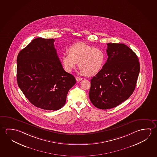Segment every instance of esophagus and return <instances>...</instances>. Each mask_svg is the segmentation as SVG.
Instances as JSON below:
<instances>
[{
	"mask_svg": "<svg viewBox=\"0 0 157 157\" xmlns=\"http://www.w3.org/2000/svg\"><path fill=\"white\" fill-rule=\"evenodd\" d=\"M75 79H76V80H77V82H79L82 79V78L78 77H75Z\"/></svg>",
	"mask_w": 157,
	"mask_h": 157,
	"instance_id": "esophagus-1",
	"label": "esophagus"
}]
</instances>
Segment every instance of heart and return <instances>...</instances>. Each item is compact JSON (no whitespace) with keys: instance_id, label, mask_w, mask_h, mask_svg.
<instances>
[{"instance_id":"heart-1","label":"heart","mask_w":157,"mask_h":157,"mask_svg":"<svg viewBox=\"0 0 157 157\" xmlns=\"http://www.w3.org/2000/svg\"><path fill=\"white\" fill-rule=\"evenodd\" d=\"M67 52L61 56L62 63L66 72H71L78 62L80 71L86 76L95 75L103 69L106 56L101 49L79 42L69 46Z\"/></svg>"}]
</instances>
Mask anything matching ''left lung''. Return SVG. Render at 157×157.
Wrapping results in <instances>:
<instances>
[{
	"instance_id": "left-lung-1",
	"label": "left lung",
	"mask_w": 157,
	"mask_h": 157,
	"mask_svg": "<svg viewBox=\"0 0 157 157\" xmlns=\"http://www.w3.org/2000/svg\"><path fill=\"white\" fill-rule=\"evenodd\" d=\"M103 69L91 80L89 98L96 107L114 108L128 99L136 87L140 66L138 57L121 43H108Z\"/></svg>"
}]
</instances>
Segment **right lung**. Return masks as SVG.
Segmentation results:
<instances>
[{
	"instance_id": "1",
	"label": "right lung",
	"mask_w": 157,
	"mask_h": 157,
	"mask_svg": "<svg viewBox=\"0 0 157 157\" xmlns=\"http://www.w3.org/2000/svg\"><path fill=\"white\" fill-rule=\"evenodd\" d=\"M54 41L37 38L21 50L17 58V81L32 104L56 111L64 105L68 92L76 81L63 68Z\"/></svg>"
}]
</instances>
